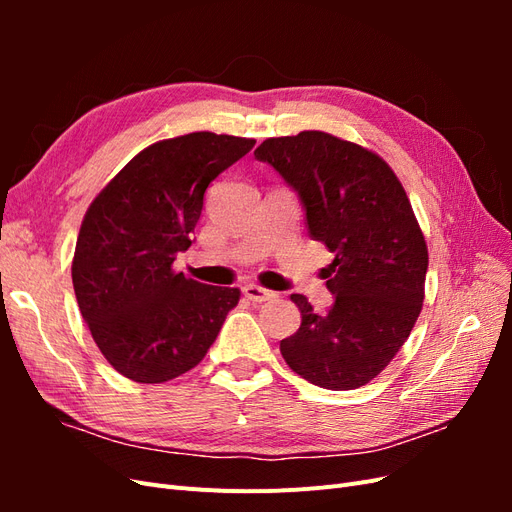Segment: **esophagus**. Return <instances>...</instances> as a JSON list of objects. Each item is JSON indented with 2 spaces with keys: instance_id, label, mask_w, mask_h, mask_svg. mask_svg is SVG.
Instances as JSON below:
<instances>
[{
  "instance_id": "34e87169",
  "label": "esophagus",
  "mask_w": 512,
  "mask_h": 512,
  "mask_svg": "<svg viewBox=\"0 0 512 512\" xmlns=\"http://www.w3.org/2000/svg\"><path fill=\"white\" fill-rule=\"evenodd\" d=\"M243 294L250 301H254V303H262V301H269V299L275 297L273 290H267V288H262L258 284H245L243 286Z\"/></svg>"
}]
</instances>
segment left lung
Returning <instances> with one entry per match:
<instances>
[{"label": "left lung", "instance_id": "8db88e82", "mask_svg": "<svg viewBox=\"0 0 512 512\" xmlns=\"http://www.w3.org/2000/svg\"><path fill=\"white\" fill-rule=\"evenodd\" d=\"M254 156L299 194L309 235L335 254L329 314L290 297L301 327L282 339L284 361L322 389H359L393 361L423 309L429 254L404 185L378 153L320 130L267 138Z\"/></svg>", "mask_w": 512, "mask_h": 512}]
</instances>
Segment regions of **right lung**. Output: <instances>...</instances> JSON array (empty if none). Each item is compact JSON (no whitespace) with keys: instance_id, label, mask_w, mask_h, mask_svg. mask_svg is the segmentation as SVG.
Here are the masks:
<instances>
[{"instance_id":"1","label":"right lung","mask_w":512,"mask_h":512,"mask_svg":"<svg viewBox=\"0 0 512 512\" xmlns=\"http://www.w3.org/2000/svg\"><path fill=\"white\" fill-rule=\"evenodd\" d=\"M254 138L192 132L143 149L89 205L72 258L79 309L104 359L143 384L196 367L239 288L200 284L173 269L203 211L209 183Z\"/></svg>"}]
</instances>
